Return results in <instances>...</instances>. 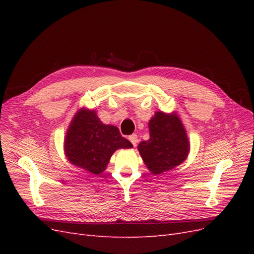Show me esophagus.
Masks as SVG:
<instances>
[{
	"instance_id": "34e87169",
	"label": "esophagus",
	"mask_w": 254,
	"mask_h": 254,
	"mask_svg": "<svg viewBox=\"0 0 254 254\" xmlns=\"http://www.w3.org/2000/svg\"><path fill=\"white\" fill-rule=\"evenodd\" d=\"M129 141L131 142V143H132V145H133L134 147H135L136 144H137V142H139V139H137V135L134 133V134H131V135L129 136Z\"/></svg>"
}]
</instances>
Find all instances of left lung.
<instances>
[{"label": "left lung", "mask_w": 254, "mask_h": 254, "mask_svg": "<svg viewBox=\"0 0 254 254\" xmlns=\"http://www.w3.org/2000/svg\"><path fill=\"white\" fill-rule=\"evenodd\" d=\"M148 127L149 140L141 142L137 149L151 174L171 171L188 158L190 142L181 120L175 112H156Z\"/></svg>", "instance_id": "left-lung-1"}]
</instances>
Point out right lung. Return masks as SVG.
Wrapping results in <instances>:
<instances>
[{"mask_svg": "<svg viewBox=\"0 0 254 254\" xmlns=\"http://www.w3.org/2000/svg\"><path fill=\"white\" fill-rule=\"evenodd\" d=\"M133 147L118 127L105 125L94 110L81 108L74 115L64 137V153L70 162L91 174L106 170L111 156L120 148Z\"/></svg>", "mask_w": 254, "mask_h": 254, "instance_id": "obj_1", "label": "right lung"}]
</instances>
